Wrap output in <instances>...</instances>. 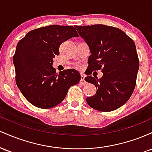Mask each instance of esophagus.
<instances>
[{
  "label": "esophagus",
  "mask_w": 152,
  "mask_h": 152,
  "mask_svg": "<svg viewBox=\"0 0 152 152\" xmlns=\"http://www.w3.org/2000/svg\"><path fill=\"white\" fill-rule=\"evenodd\" d=\"M84 78H85L84 75H81V83H82V84H85V83H86Z\"/></svg>",
  "instance_id": "obj_1"
}]
</instances>
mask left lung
<instances>
[{
  "instance_id": "obj_1",
  "label": "left lung",
  "mask_w": 152,
  "mask_h": 152,
  "mask_svg": "<svg viewBox=\"0 0 152 152\" xmlns=\"http://www.w3.org/2000/svg\"><path fill=\"white\" fill-rule=\"evenodd\" d=\"M91 52L85 81L96 88L86 98L91 107L111 111L125 104L133 93L139 68L135 43L117 28L102 24L74 26ZM102 69L101 79L92 77L93 70Z\"/></svg>"
}]
</instances>
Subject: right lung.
<instances>
[{
  "label": "right lung",
  "instance_id": "1",
  "mask_svg": "<svg viewBox=\"0 0 152 152\" xmlns=\"http://www.w3.org/2000/svg\"><path fill=\"white\" fill-rule=\"evenodd\" d=\"M78 35L73 26L52 25L30 31L19 41L13 56L15 82L23 96L36 107L49 109L62 102L68 90L77 84L76 69L56 74L53 58L63 42Z\"/></svg>",
  "mask_w": 152,
  "mask_h": 152
}]
</instances>
